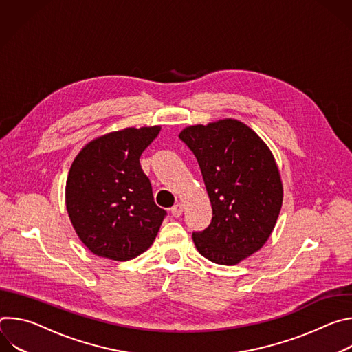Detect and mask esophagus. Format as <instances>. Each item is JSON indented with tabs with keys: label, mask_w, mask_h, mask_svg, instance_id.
I'll return each instance as SVG.
<instances>
[{
	"label": "esophagus",
	"mask_w": 352,
	"mask_h": 352,
	"mask_svg": "<svg viewBox=\"0 0 352 352\" xmlns=\"http://www.w3.org/2000/svg\"><path fill=\"white\" fill-rule=\"evenodd\" d=\"M182 212H184V208H182L181 204H177V205H174V206L171 208V214H173L174 217H179V216L182 214Z\"/></svg>",
	"instance_id": "obj_1"
}]
</instances>
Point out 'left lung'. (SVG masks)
Returning a JSON list of instances; mask_svg holds the SVG:
<instances>
[{"label":"left lung","mask_w":352,"mask_h":352,"mask_svg":"<svg viewBox=\"0 0 352 352\" xmlns=\"http://www.w3.org/2000/svg\"><path fill=\"white\" fill-rule=\"evenodd\" d=\"M179 139L197 160L213 217L192 232L199 254L219 265H235L270 236L283 204L273 155L245 124L223 120L188 126Z\"/></svg>","instance_id":"1"}]
</instances>
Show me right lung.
<instances>
[{
  "instance_id": "right-lung-1",
  "label": "right lung",
  "mask_w": 352,
  "mask_h": 352,
  "mask_svg": "<svg viewBox=\"0 0 352 352\" xmlns=\"http://www.w3.org/2000/svg\"><path fill=\"white\" fill-rule=\"evenodd\" d=\"M160 126L126 128L90 142L67 179V210L80 241L97 256L129 261L153 243L167 216L140 168Z\"/></svg>"
}]
</instances>
